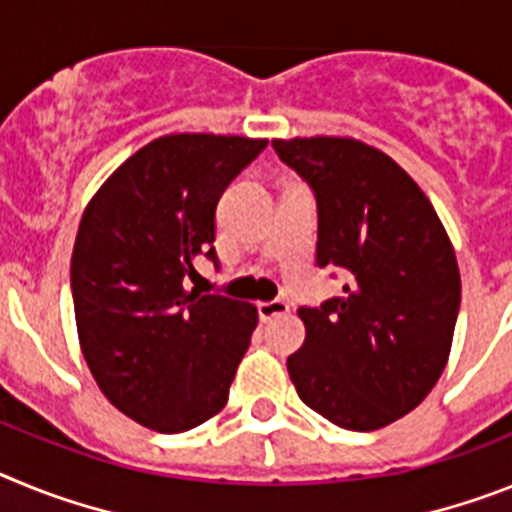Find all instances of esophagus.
I'll use <instances>...</instances> for the list:
<instances>
[{"label": "esophagus", "mask_w": 512, "mask_h": 512, "mask_svg": "<svg viewBox=\"0 0 512 512\" xmlns=\"http://www.w3.org/2000/svg\"><path fill=\"white\" fill-rule=\"evenodd\" d=\"M257 314H260L262 322H270L273 317H281V314H288V304L281 299L275 301H262L257 304Z\"/></svg>", "instance_id": "esophagus-1"}]
</instances>
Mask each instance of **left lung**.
I'll use <instances>...</instances> for the list:
<instances>
[{"label":"left lung","mask_w":512,"mask_h":512,"mask_svg":"<svg viewBox=\"0 0 512 512\" xmlns=\"http://www.w3.org/2000/svg\"><path fill=\"white\" fill-rule=\"evenodd\" d=\"M317 198L319 268L340 296L301 306L288 376L301 402L345 430H379L441 379L461 304L456 252L433 203L384 151L355 139H275Z\"/></svg>","instance_id":"left-lung-1"}]
</instances>
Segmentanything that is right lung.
<instances>
[{
	"mask_svg": "<svg viewBox=\"0 0 512 512\" xmlns=\"http://www.w3.org/2000/svg\"><path fill=\"white\" fill-rule=\"evenodd\" d=\"M265 139L170 133L105 180L79 221L71 296L79 345L113 407L157 433L224 410L257 309L188 291L198 255L216 260V203Z\"/></svg>",
	"mask_w": 512,
	"mask_h": 512,
	"instance_id": "1",
	"label": "right lung"
}]
</instances>
